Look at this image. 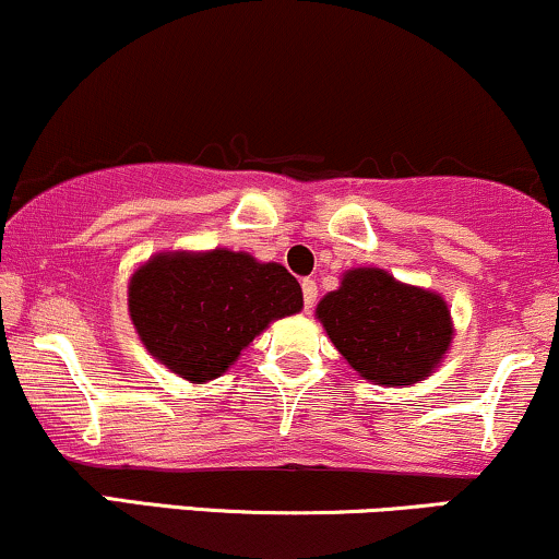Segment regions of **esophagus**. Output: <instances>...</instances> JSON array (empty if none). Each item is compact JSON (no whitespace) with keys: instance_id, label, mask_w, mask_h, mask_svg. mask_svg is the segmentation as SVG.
<instances>
[{"instance_id":"34e87169","label":"esophagus","mask_w":559,"mask_h":559,"mask_svg":"<svg viewBox=\"0 0 559 559\" xmlns=\"http://www.w3.org/2000/svg\"><path fill=\"white\" fill-rule=\"evenodd\" d=\"M301 294H305V309H312L318 301V284L312 278L301 281Z\"/></svg>"}]
</instances>
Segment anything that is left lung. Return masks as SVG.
<instances>
[{
    "mask_svg": "<svg viewBox=\"0 0 559 559\" xmlns=\"http://www.w3.org/2000/svg\"><path fill=\"white\" fill-rule=\"evenodd\" d=\"M328 338L374 385H414L432 374L453 341L448 301L395 281L382 267H354L318 305Z\"/></svg>",
    "mask_w": 559,
    "mask_h": 559,
    "instance_id": "1",
    "label": "left lung"
}]
</instances>
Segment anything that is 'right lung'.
Listing matches in <instances>:
<instances>
[{"instance_id": "1", "label": "right lung", "mask_w": 559, "mask_h": 559, "mask_svg": "<svg viewBox=\"0 0 559 559\" xmlns=\"http://www.w3.org/2000/svg\"><path fill=\"white\" fill-rule=\"evenodd\" d=\"M130 318L143 346L179 378H221L273 320L305 307L278 262L218 247L158 252L130 278Z\"/></svg>"}]
</instances>
